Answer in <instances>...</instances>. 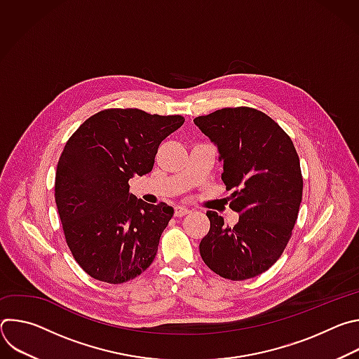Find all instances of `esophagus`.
Here are the masks:
<instances>
[{"instance_id": "1", "label": "esophagus", "mask_w": 359, "mask_h": 359, "mask_svg": "<svg viewBox=\"0 0 359 359\" xmlns=\"http://www.w3.org/2000/svg\"><path fill=\"white\" fill-rule=\"evenodd\" d=\"M189 213H190V210L187 208H183V206H176L175 208V216L176 217H183V216H186Z\"/></svg>"}]
</instances>
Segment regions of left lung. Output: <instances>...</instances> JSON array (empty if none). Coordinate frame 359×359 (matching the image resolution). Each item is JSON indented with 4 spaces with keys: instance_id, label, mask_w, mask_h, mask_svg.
<instances>
[{
    "instance_id": "left-lung-1",
    "label": "left lung",
    "mask_w": 359,
    "mask_h": 359,
    "mask_svg": "<svg viewBox=\"0 0 359 359\" xmlns=\"http://www.w3.org/2000/svg\"><path fill=\"white\" fill-rule=\"evenodd\" d=\"M193 122L217 146L222 180L233 190L230 208L240 215L230 227L216 212L206 213L210 230L198 245L201 259L223 278L260 276L280 259L298 217L302 176L292 140L270 116L247 107Z\"/></svg>"
}]
</instances>
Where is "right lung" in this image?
Here are the masks:
<instances>
[{"mask_svg":"<svg viewBox=\"0 0 359 359\" xmlns=\"http://www.w3.org/2000/svg\"><path fill=\"white\" fill-rule=\"evenodd\" d=\"M183 122L180 115L105 109L67 142L55 201L74 259L95 280L122 284L155 260L175 210L129 193V179L151 172L159 144Z\"/></svg>","mask_w":359,"mask_h":359,"instance_id":"add662e5","label":"right lung"}]
</instances>
